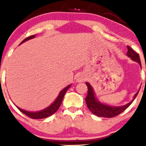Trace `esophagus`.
<instances>
[{"mask_svg":"<svg viewBox=\"0 0 146 146\" xmlns=\"http://www.w3.org/2000/svg\"><path fill=\"white\" fill-rule=\"evenodd\" d=\"M76 80L77 82H84L85 80L84 75H83L82 74L78 75L76 78Z\"/></svg>","mask_w":146,"mask_h":146,"instance_id":"esophagus-1","label":"esophagus"}]
</instances>
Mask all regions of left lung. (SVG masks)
Returning a JSON list of instances; mask_svg holds the SVG:
<instances>
[{"label": "left lung", "instance_id": "obj_1", "mask_svg": "<svg viewBox=\"0 0 146 146\" xmlns=\"http://www.w3.org/2000/svg\"><path fill=\"white\" fill-rule=\"evenodd\" d=\"M128 52H127V56L129 58H130L132 60L137 62L139 64V65L141 67V60L137 52H135L131 47L128 46ZM146 80V78H145ZM86 84L87 87H88V94H87L86 98H85L86 100V103L87 105V107L90 111L92 112L94 115H97L98 117H107V118H111V117H114L115 116H117L123 112L132 103V102L135 100L136 97L138 95L139 91L137 92L136 94L134 96L133 100L131 102H129L128 104H125L122 106H108L98 101L97 98H95L94 90H93L92 86H90V84L88 82H86Z\"/></svg>", "mask_w": 146, "mask_h": 146}]
</instances>
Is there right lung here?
I'll return each instance as SVG.
<instances>
[{"label":"right lung","instance_id":"obj_1","mask_svg":"<svg viewBox=\"0 0 146 146\" xmlns=\"http://www.w3.org/2000/svg\"><path fill=\"white\" fill-rule=\"evenodd\" d=\"M35 38V35H33V36H31L29 37H27L21 43L24 42L28 40L31 39V38ZM71 86V84L68 85L64 88L62 90H61V92L59 93V95L58 96V98H56V100L53 102V104H51L49 106L46 108L44 110H42L40 111H38V112H29L27 111V110H23L21 108H20L19 107L17 106V108L19 109V110L23 113V114H25V115H27V117H30L31 119H44L46 118V117H48L51 115L54 114L57 110H58V108H60V105H61L62 102V100L64 98V96L65 93L67 91V90L70 88V86Z\"/></svg>","mask_w":146,"mask_h":146}]
</instances>
